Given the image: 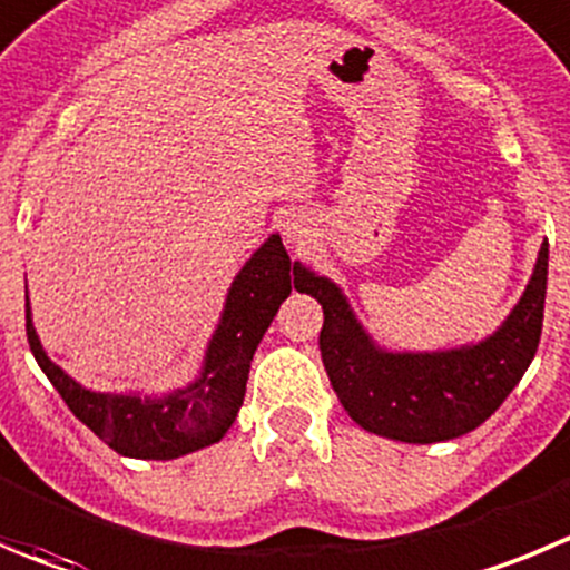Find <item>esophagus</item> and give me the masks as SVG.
Segmentation results:
<instances>
[{
    "label": "esophagus",
    "instance_id": "obj_1",
    "mask_svg": "<svg viewBox=\"0 0 570 570\" xmlns=\"http://www.w3.org/2000/svg\"><path fill=\"white\" fill-rule=\"evenodd\" d=\"M282 237L291 246H302L307 240V220L302 215H288V218H282Z\"/></svg>",
    "mask_w": 570,
    "mask_h": 570
}]
</instances>
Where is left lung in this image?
Instances as JSON below:
<instances>
[{"instance_id": "obj_1", "label": "left lung", "mask_w": 570, "mask_h": 570, "mask_svg": "<svg viewBox=\"0 0 570 570\" xmlns=\"http://www.w3.org/2000/svg\"><path fill=\"white\" fill-rule=\"evenodd\" d=\"M549 243L507 322L479 344L444 352H386L352 316L327 276L296 265V291L322 305L324 370L346 414L377 436L411 444L448 442L475 431L501 409L540 344Z\"/></svg>"}]
</instances>
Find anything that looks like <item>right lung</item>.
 Wrapping results in <instances>:
<instances>
[{
    "instance_id": "1",
    "label": "right lung",
    "mask_w": 570,
    "mask_h": 570,
    "mask_svg": "<svg viewBox=\"0 0 570 570\" xmlns=\"http://www.w3.org/2000/svg\"><path fill=\"white\" fill-rule=\"evenodd\" d=\"M291 276L296 285V265H291L279 235H271L232 282L224 316L207 346L200 375L189 386L176 389L165 397L91 392L75 383L41 350V341L32 330L30 302L24 311L27 341L38 366L50 377L69 411L111 451L131 459H178L220 442L232 428L246 397L254 350L282 302L288 299Z\"/></svg>"
}]
</instances>
